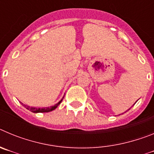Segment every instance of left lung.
Listing matches in <instances>:
<instances>
[{"instance_id":"1","label":"left lung","mask_w":154,"mask_h":154,"mask_svg":"<svg viewBox=\"0 0 154 154\" xmlns=\"http://www.w3.org/2000/svg\"><path fill=\"white\" fill-rule=\"evenodd\" d=\"M128 110H129V109H128Z\"/></svg>"}]
</instances>
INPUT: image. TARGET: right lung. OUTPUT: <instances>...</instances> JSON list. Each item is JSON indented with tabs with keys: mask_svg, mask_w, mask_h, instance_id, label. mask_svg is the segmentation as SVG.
I'll use <instances>...</instances> for the list:
<instances>
[{
	"mask_svg": "<svg viewBox=\"0 0 154 154\" xmlns=\"http://www.w3.org/2000/svg\"><path fill=\"white\" fill-rule=\"evenodd\" d=\"M62 99L58 102V103H56L55 106H50V107H46V108H35V107H30V106H26V105H24V104L23 105V106H24L27 109L30 110V111L32 112H35V113H37V112H50V111H52V110L55 109L58 107V105L62 103Z\"/></svg>",
	"mask_w": 154,
	"mask_h": 154,
	"instance_id": "obj_1",
	"label": "right lung"
}]
</instances>
